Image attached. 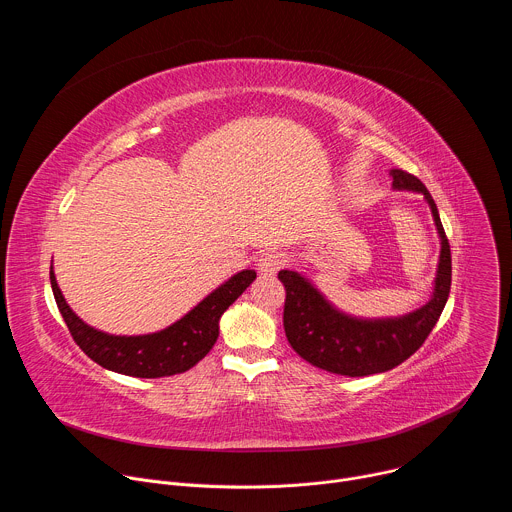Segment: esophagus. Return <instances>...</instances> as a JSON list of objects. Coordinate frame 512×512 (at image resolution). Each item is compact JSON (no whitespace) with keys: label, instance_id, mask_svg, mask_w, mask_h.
Here are the masks:
<instances>
[{"label":"esophagus","instance_id":"obj_1","mask_svg":"<svg viewBox=\"0 0 512 512\" xmlns=\"http://www.w3.org/2000/svg\"><path fill=\"white\" fill-rule=\"evenodd\" d=\"M283 265H285V255L281 251H267L257 261V269L263 275H275Z\"/></svg>","mask_w":512,"mask_h":512}]
</instances>
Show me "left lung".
Here are the masks:
<instances>
[{"instance_id": "1", "label": "left lung", "mask_w": 512, "mask_h": 512, "mask_svg": "<svg viewBox=\"0 0 512 512\" xmlns=\"http://www.w3.org/2000/svg\"><path fill=\"white\" fill-rule=\"evenodd\" d=\"M397 190L421 192L431 208L442 239L431 300L403 316L389 320H358L330 306L320 291L300 273L283 269L277 273L285 285L283 328L287 342L304 360L318 369L344 377H367L395 369L425 342L440 320L452 285V253L437 206L419 178L405 170H391Z\"/></svg>"}]
</instances>
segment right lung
Masks as SVG:
<instances>
[{"label":"right lung","mask_w":512,"mask_h":512,"mask_svg":"<svg viewBox=\"0 0 512 512\" xmlns=\"http://www.w3.org/2000/svg\"><path fill=\"white\" fill-rule=\"evenodd\" d=\"M257 273L245 269L227 283L214 289L182 320L162 332L143 336H113L87 326L64 302L54 271L50 269V285L56 306L68 326V332L79 348L103 369L137 377L158 379L184 373L202 360L218 338V320L223 312L253 283Z\"/></svg>","instance_id":"obj_1"}]
</instances>
